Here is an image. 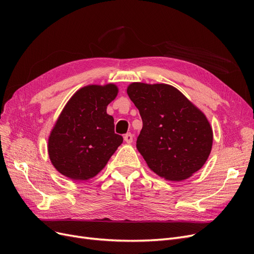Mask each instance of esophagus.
<instances>
[{
    "label": "esophagus",
    "instance_id": "esophagus-1",
    "mask_svg": "<svg viewBox=\"0 0 254 254\" xmlns=\"http://www.w3.org/2000/svg\"><path fill=\"white\" fill-rule=\"evenodd\" d=\"M124 140H125V142H127V143H131L132 141H133V135L131 134V133H126L125 135H124Z\"/></svg>",
    "mask_w": 254,
    "mask_h": 254
}]
</instances>
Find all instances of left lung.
<instances>
[{"label":"left lung","instance_id":"8db88e82","mask_svg":"<svg viewBox=\"0 0 254 254\" xmlns=\"http://www.w3.org/2000/svg\"><path fill=\"white\" fill-rule=\"evenodd\" d=\"M127 93L142 118L136 148L150 170L171 181L200 170L213 143L205 115L170 84L133 82Z\"/></svg>","mask_w":254,"mask_h":254}]
</instances>
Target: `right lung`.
<instances>
[{
	"label": "right lung",
	"mask_w": 254,
	"mask_h": 254,
	"mask_svg": "<svg viewBox=\"0 0 254 254\" xmlns=\"http://www.w3.org/2000/svg\"><path fill=\"white\" fill-rule=\"evenodd\" d=\"M118 87H83L67 102L49 139V156L56 170L72 180L93 178L123 143L114 132V120L107 114Z\"/></svg>",
	"instance_id": "obj_1"
}]
</instances>
